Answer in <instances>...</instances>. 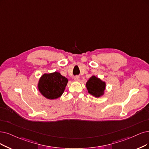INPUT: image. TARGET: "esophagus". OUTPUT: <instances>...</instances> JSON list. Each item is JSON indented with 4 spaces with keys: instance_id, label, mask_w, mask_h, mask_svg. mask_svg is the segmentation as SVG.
Returning a JSON list of instances; mask_svg holds the SVG:
<instances>
[{
    "instance_id": "obj_1",
    "label": "esophagus",
    "mask_w": 149,
    "mask_h": 149,
    "mask_svg": "<svg viewBox=\"0 0 149 149\" xmlns=\"http://www.w3.org/2000/svg\"><path fill=\"white\" fill-rule=\"evenodd\" d=\"M74 79L75 81H78V80H79V77L78 75H76V76L74 77Z\"/></svg>"
}]
</instances>
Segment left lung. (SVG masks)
<instances>
[{"instance_id": "1", "label": "left lung", "mask_w": 149, "mask_h": 149, "mask_svg": "<svg viewBox=\"0 0 149 149\" xmlns=\"http://www.w3.org/2000/svg\"><path fill=\"white\" fill-rule=\"evenodd\" d=\"M86 86L90 94L96 97H100L104 94L106 84L95 76H92L86 82Z\"/></svg>"}]
</instances>
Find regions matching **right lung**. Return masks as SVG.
Masks as SVG:
<instances>
[{
    "label": "right lung",
    "mask_w": 149,
    "mask_h": 149,
    "mask_svg": "<svg viewBox=\"0 0 149 149\" xmlns=\"http://www.w3.org/2000/svg\"><path fill=\"white\" fill-rule=\"evenodd\" d=\"M68 80L60 73L55 72L43 74L38 85V90L43 96L49 100H54L63 95Z\"/></svg>",
    "instance_id": "add662e5"
}]
</instances>
